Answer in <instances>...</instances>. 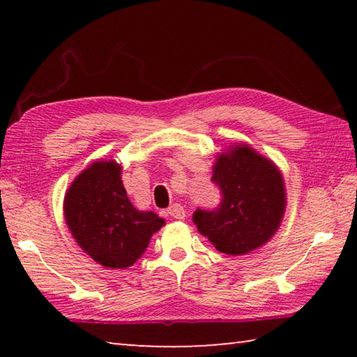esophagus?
<instances>
[{"mask_svg": "<svg viewBox=\"0 0 357 357\" xmlns=\"http://www.w3.org/2000/svg\"><path fill=\"white\" fill-rule=\"evenodd\" d=\"M168 214H170L172 217H174V219H184L185 217V211H184V208L181 206L179 203H176V204H173V206H170L168 208Z\"/></svg>", "mask_w": 357, "mask_h": 357, "instance_id": "34e87169", "label": "esophagus"}]
</instances>
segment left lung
<instances>
[{
    "mask_svg": "<svg viewBox=\"0 0 357 357\" xmlns=\"http://www.w3.org/2000/svg\"><path fill=\"white\" fill-rule=\"evenodd\" d=\"M211 179L222 200L213 211L193 213L198 231L227 255H244L268 243L287 206L283 176L273 160L238 144L217 155Z\"/></svg>",
    "mask_w": 357,
    "mask_h": 357,
    "instance_id": "obj_1",
    "label": "left lung"
}]
</instances>
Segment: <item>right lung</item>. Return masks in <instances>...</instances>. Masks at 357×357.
Returning <instances> with one entry per match:
<instances>
[{
  "label": "right lung",
  "mask_w": 357,
  "mask_h": 357,
  "mask_svg": "<svg viewBox=\"0 0 357 357\" xmlns=\"http://www.w3.org/2000/svg\"><path fill=\"white\" fill-rule=\"evenodd\" d=\"M64 219L78 245L112 269L134 264L165 223L151 211L135 209L114 160H98L78 174L66 192Z\"/></svg>",
  "instance_id": "obj_1"
}]
</instances>
